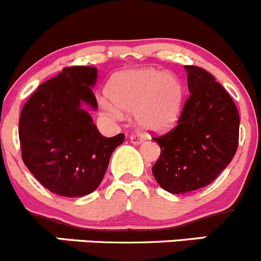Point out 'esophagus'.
I'll return each mask as SVG.
<instances>
[{"mask_svg":"<svg viewBox=\"0 0 261 261\" xmlns=\"http://www.w3.org/2000/svg\"><path fill=\"white\" fill-rule=\"evenodd\" d=\"M130 140H131V143L135 144V145H138V144H141V141H143V138H141L139 134H133V135L130 136Z\"/></svg>","mask_w":261,"mask_h":261,"instance_id":"obj_1","label":"esophagus"}]
</instances>
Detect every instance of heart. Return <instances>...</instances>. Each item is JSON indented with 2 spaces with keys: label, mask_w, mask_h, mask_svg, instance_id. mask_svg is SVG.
<instances>
[{
  "label": "heart",
  "mask_w": 261,
  "mask_h": 261,
  "mask_svg": "<svg viewBox=\"0 0 261 261\" xmlns=\"http://www.w3.org/2000/svg\"><path fill=\"white\" fill-rule=\"evenodd\" d=\"M108 97L99 99V108L111 118L125 111L135 113L144 130L163 131L176 123L184 99V87L172 72L155 69L127 70L112 77Z\"/></svg>",
  "instance_id": "1"
}]
</instances>
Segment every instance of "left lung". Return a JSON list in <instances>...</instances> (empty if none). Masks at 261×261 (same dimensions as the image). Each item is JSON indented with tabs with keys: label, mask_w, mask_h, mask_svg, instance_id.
I'll use <instances>...</instances> for the list:
<instances>
[{
	"label": "left lung",
	"mask_w": 261,
	"mask_h": 261,
	"mask_svg": "<svg viewBox=\"0 0 261 261\" xmlns=\"http://www.w3.org/2000/svg\"><path fill=\"white\" fill-rule=\"evenodd\" d=\"M185 69L190 95L177 126L154 138L161 156L151 171L161 187L172 194L212 184L239 146L240 116L231 95L201 67Z\"/></svg>",
	"instance_id": "left-lung-1"
}]
</instances>
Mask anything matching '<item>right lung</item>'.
Instances as JSON below:
<instances>
[{"instance_id":"obj_1","label":"right lung","mask_w":261,"mask_h":261,"mask_svg":"<svg viewBox=\"0 0 261 261\" xmlns=\"http://www.w3.org/2000/svg\"><path fill=\"white\" fill-rule=\"evenodd\" d=\"M98 70L65 67L38 87L19 121L21 156L33 176L53 194L80 198L102 182L111 155L125 135L105 138L85 110H97L92 88Z\"/></svg>"}]
</instances>
